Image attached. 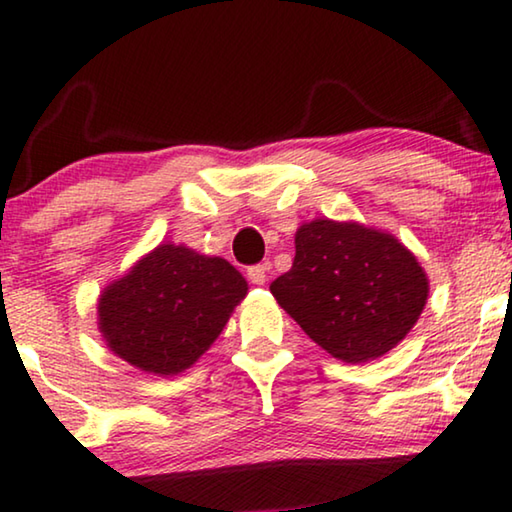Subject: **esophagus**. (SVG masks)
<instances>
[{"label":"esophagus","instance_id":"esophagus-1","mask_svg":"<svg viewBox=\"0 0 512 512\" xmlns=\"http://www.w3.org/2000/svg\"><path fill=\"white\" fill-rule=\"evenodd\" d=\"M267 271L269 264H252V267H248V281L252 285H264V281H267Z\"/></svg>","mask_w":512,"mask_h":512}]
</instances>
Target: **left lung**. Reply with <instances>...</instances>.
Returning a JSON list of instances; mask_svg holds the SVG:
<instances>
[{
  "mask_svg": "<svg viewBox=\"0 0 512 512\" xmlns=\"http://www.w3.org/2000/svg\"><path fill=\"white\" fill-rule=\"evenodd\" d=\"M269 290L320 349L356 365L403 342L426 306L428 278L391 234L313 220L297 229L292 269Z\"/></svg>",
  "mask_w": 512,
  "mask_h": 512,
  "instance_id": "8db88e82",
  "label": "left lung"
}]
</instances>
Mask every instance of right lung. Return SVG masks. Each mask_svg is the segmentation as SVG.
Wrapping results in <instances>:
<instances>
[{"instance_id":"1","label":"right lung","mask_w":512,"mask_h":512,"mask_svg":"<svg viewBox=\"0 0 512 512\" xmlns=\"http://www.w3.org/2000/svg\"><path fill=\"white\" fill-rule=\"evenodd\" d=\"M245 292L227 260L166 243L102 292L100 332L126 363L170 377L210 349Z\"/></svg>"}]
</instances>
